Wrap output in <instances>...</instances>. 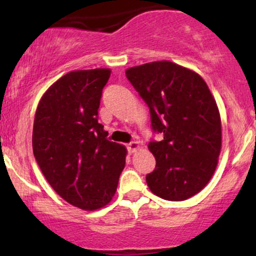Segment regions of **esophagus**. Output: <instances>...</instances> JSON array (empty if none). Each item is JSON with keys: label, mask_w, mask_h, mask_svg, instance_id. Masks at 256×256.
<instances>
[{"label": "esophagus", "mask_w": 256, "mask_h": 256, "mask_svg": "<svg viewBox=\"0 0 256 256\" xmlns=\"http://www.w3.org/2000/svg\"><path fill=\"white\" fill-rule=\"evenodd\" d=\"M140 148V143H138V142H131V143H128V152H130V154H132V152H137Z\"/></svg>", "instance_id": "esophagus-1"}]
</instances>
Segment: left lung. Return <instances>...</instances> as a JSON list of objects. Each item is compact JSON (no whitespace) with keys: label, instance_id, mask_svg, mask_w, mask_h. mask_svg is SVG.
<instances>
[{"label":"left lung","instance_id":"8db88e82","mask_svg":"<svg viewBox=\"0 0 256 256\" xmlns=\"http://www.w3.org/2000/svg\"><path fill=\"white\" fill-rule=\"evenodd\" d=\"M126 77L150 110V142L156 167L146 176L152 194L183 201L201 192L216 172L222 150V120L210 88L192 70L154 61L126 70Z\"/></svg>","mask_w":256,"mask_h":256}]
</instances>
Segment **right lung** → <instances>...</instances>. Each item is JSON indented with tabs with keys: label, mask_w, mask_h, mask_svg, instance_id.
Instances as JSON below:
<instances>
[{
	"label": "right lung",
	"mask_w": 256,
	"mask_h": 256,
	"mask_svg": "<svg viewBox=\"0 0 256 256\" xmlns=\"http://www.w3.org/2000/svg\"><path fill=\"white\" fill-rule=\"evenodd\" d=\"M110 72L78 70L62 76L43 94L34 116L32 149L40 171L58 195L84 210L110 204L128 154L98 122Z\"/></svg>",
	"instance_id": "1"
}]
</instances>
